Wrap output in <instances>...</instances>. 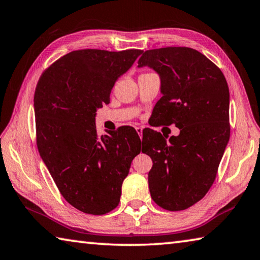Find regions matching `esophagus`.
I'll return each instance as SVG.
<instances>
[{"label": "esophagus", "instance_id": "obj_1", "mask_svg": "<svg viewBox=\"0 0 260 260\" xmlns=\"http://www.w3.org/2000/svg\"><path fill=\"white\" fill-rule=\"evenodd\" d=\"M136 131H137V134L139 135L140 139H142L143 138V127L142 126H137V127H136Z\"/></svg>", "mask_w": 260, "mask_h": 260}]
</instances>
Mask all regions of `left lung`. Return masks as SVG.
Wrapping results in <instances>:
<instances>
[{
	"mask_svg": "<svg viewBox=\"0 0 260 260\" xmlns=\"http://www.w3.org/2000/svg\"><path fill=\"white\" fill-rule=\"evenodd\" d=\"M144 66L161 80L155 120L180 130L169 140L154 130L148 133L143 151L153 161L149 192L166 210H185L210 189L229 144V85L215 63L190 48L147 50L138 60V67Z\"/></svg>",
	"mask_w": 260,
	"mask_h": 260,
	"instance_id": "left-lung-1",
	"label": "left lung"
}]
</instances>
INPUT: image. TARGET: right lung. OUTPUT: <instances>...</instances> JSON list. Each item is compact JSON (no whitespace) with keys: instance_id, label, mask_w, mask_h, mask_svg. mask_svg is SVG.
Returning a JSON list of instances; mask_svg holds the SVG:
<instances>
[{"instance_id":"right-lung-1","label":"right lung","mask_w":260,"mask_h":260,"mask_svg":"<svg viewBox=\"0 0 260 260\" xmlns=\"http://www.w3.org/2000/svg\"><path fill=\"white\" fill-rule=\"evenodd\" d=\"M142 50L85 49L65 54L40 77L34 94L40 155L66 201L84 213L118 206L123 180L140 153L131 126L98 137L95 114Z\"/></svg>"}]
</instances>
